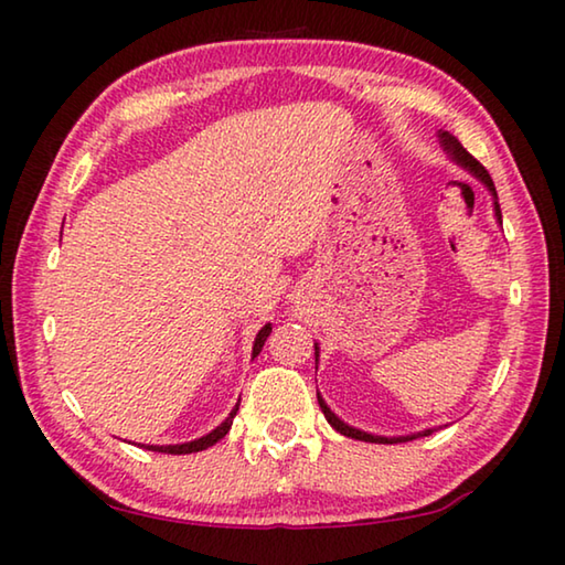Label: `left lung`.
Here are the masks:
<instances>
[{
	"instance_id": "obj_1",
	"label": "left lung",
	"mask_w": 565,
	"mask_h": 565,
	"mask_svg": "<svg viewBox=\"0 0 565 565\" xmlns=\"http://www.w3.org/2000/svg\"><path fill=\"white\" fill-rule=\"evenodd\" d=\"M438 141H441V147H444L446 154L451 157V161H456L458 167L466 169L468 174L476 177L486 189H489V194L493 196V214H495V222H499V226H501L503 218H501L499 194H495V186H493V179L489 177V171H486L471 154H468V151L461 147V141H458V139L454 137V134L438 131ZM313 351H317V353H313V356H317V363H319V343H313ZM317 398H319V406H321L323 416H327L329 424H331L333 428H337L339 434L349 436V438H356V441H369V444H406V441H414V438H420V436H431V434L436 431V428H424V431L408 434V436H376V434L361 431V428H356V426H349L347 420H341V418H339L337 414H333V411L327 406V401H323V396L319 394V391H317Z\"/></svg>"
}]
</instances>
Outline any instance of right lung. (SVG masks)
I'll return each instance as SVG.
<instances>
[{
  "label": "right lung",
  "mask_w": 565,
  "mask_h": 565,
  "mask_svg": "<svg viewBox=\"0 0 565 565\" xmlns=\"http://www.w3.org/2000/svg\"><path fill=\"white\" fill-rule=\"evenodd\" d=\"M271 333V323H266V327H262V331L256 333V339H254V349H252V359H256L262 353V349H264V341H266V337H269ZM242 401V398H238ZM238 401H236V406L232 408V414H228L222 424H218L214 431H209L206 436H202V438H194V441H186V444H169V446H145L141 444V448H149V451H157V454H174V456H179V454H196V451H204V448H209V446H214L218 438H224L226 434H228V428H232V424H234V416H236V411H238Z\"/></svg>",
  "instance_id": "right-lung-1"
}]
</instances>
